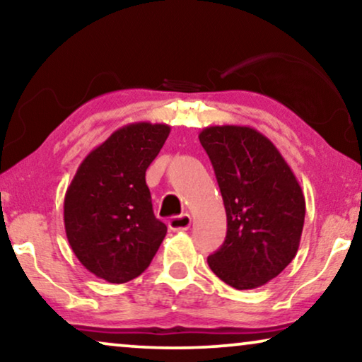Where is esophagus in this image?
<instances>
[{
    "label": "esophagus",
    "mask_w": 362,
    "mask_h": 362,
    "mask_svg": "<svg viewBox=\"0 0 362 362\" xmlns=\"http://www.w3.org/2000/svg\"><path fill=\"white\" fill-rule=\"evenodd\" d=\"M168 227L171 230H187L191 227V216L189 214H181L175 216L168 221Z\"/></svg>",
    "instance_id": "34e87169"
}]
</instances>
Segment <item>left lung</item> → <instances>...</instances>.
<instances>
[{
    "mask_svg": "<svg viewBox=\"0 0 362 362\" xmlns=\"http://www.w3.org/2000/svg\"><path fill=\"white\" fill-rule=\"evenodd\" d=\"M199 141L214 168L227 235L207 264L237 290L265 285L298 252L305 196L269 138L250 127H207Z\"/></svg>",
    "mask_w": 362,
    "mask_h": 362,
    "instance_id": "1",
    "label": "left lung"
}]
</instances>
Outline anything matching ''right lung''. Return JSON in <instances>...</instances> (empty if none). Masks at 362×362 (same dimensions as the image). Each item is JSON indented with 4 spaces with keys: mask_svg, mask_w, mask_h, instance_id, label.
I'll use <instances>...</instances> for the list:
<instances>
[{
    "mask_svg": "<svg viewBox=\"0 0 362 362\" xmlns=\"http://www.w3.org/2000/svg\"><path fill=\"white\" fill-rule=\"evenodd\" d=\"M171 128L138 122L118 128L81 163L64 199V226L74 254L110 284L136 279L166 235L153 214L145 173Z\"/></svg>",
    "mask_w": 362,
    "mask_h": 362,
    "instance_id": "obj_1",
    "label": "right lung"
}]
</instances>
